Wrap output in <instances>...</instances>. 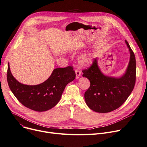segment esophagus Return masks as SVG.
<instances>
[{
	"instance_id": "1",
	"label": "esophagus",
	"mask_w": 147,
	"mask_h": 147,
	"mask_svg": "<svg viewBox=\"0 0 147 147\" xmlns=\"http://www.w3.org/2000/svg\"><path fill=\"white\" fill-rule=\"evenodd\" d=\"M76 79H79L80 78V76H81V72L79 70H76Z\"/></svg>"
}]
</instances>
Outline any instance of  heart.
Returning a JSON list of instances; mask_svg holds the SVG:
<instances>
[{"instance_id":"obj_1","label":"heart","mask_w":147,"mask_h":147,"mask_svg":"<svg viewBox=\"0 0 147 147\" xmlns=\"http://www.w3.org/2000/svg\"><path fill=\"white\" fill-rule=\"evenodd\" d=\"M79 63L82 66H86L89 65L92 61V55L90 53L82 54L78 58Z\"/></svg>"}]
</instances>
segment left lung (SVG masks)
I'll list each match as a JSON object with an SVG mask.
<instances>
[{"label": "left lung", "instance_id": "left-lung-1", "mask_svg": "<svg viewBox=\"0 0 147 147\" xmlns=\"http://www.w3.org/2000/svg\"><path fill=\"white\" fill-rule=\"evenodd\" d=\"M125 43L130 52L126 70L120 77L105 75L99 68L98 58L90 68L83 70V77L90 81V85L84 93L85 102L90 109L106 113L116 110L124 103L132 92L136 80V59L128 42Z\"/></svg>", "mask_w": 147, "mask_h": 147}]
</instances>
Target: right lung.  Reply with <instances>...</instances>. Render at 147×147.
Instances as JSON below:
<instances>
[{
    "label": "right lung",
    "instance_id": "right-lung-1",
    "mask_svg": "<svg viewBox=\"0 0 147 147\" xmlns=\"http://www.w3.org/2000/svg\"><path fill=\"white\" fill-rule=\"evenodd\" d=\"M73 67L54 69L49 78L37 85H27L15 79L10 69L7 71L9 87L18 101L28 109L42 112L55 107L59 101L67 84L74 80Z\"/></svg>",
    "mask_w": 147,
    "mask_h": 147
}]
</instances>
